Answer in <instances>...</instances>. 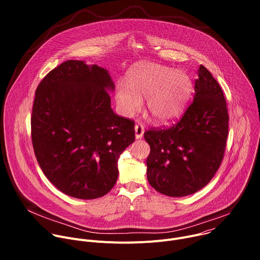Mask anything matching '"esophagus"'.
Returning a JSON list of instances; mask_svg holds the SVG:
<instances>
[{
	"label": "esophagus",
	"mask_w": 260,
	"mask_h": 260,
	"mask_svg": "<svg viewBox=\"0 0 260 260\" xmlns=\"http://www.w3.org/2000/svg\"><path fill=\"white\" fill-rule=\"evenodd\" d=\"M144 132H145V129H144V126L142 124H140V123L136 124V126H135V136H136L137 140L143 138Z\"/></svg>",
	"instance_id": "34e87169"
}]
</instances>
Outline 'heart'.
<instances>
[{
    "label": "heart",
    "mask_w": 260,
    "mask_h": 260,
    "mask_svg": "<svg viewBox=\"0 0 260 260\" xmlns=\"http://www.w3.org/2000/svg\"><path fill=\"white\" fill-rule=\"evenodd\" d=\"M126 85L119 84L115 101L121 115L139 113L147 99L148 113L157 123H168L181 115L191 91L190 78L182 71L153 62L136 66L128 73Z\"/></svg>",
    "instance_id": "1"
}]
</instances>
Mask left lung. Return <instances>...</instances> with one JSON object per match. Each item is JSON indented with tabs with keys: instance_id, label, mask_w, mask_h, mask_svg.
<instances>
[{
	"instance_id": "obj_1",
	"label": "left lung",
	"mask_w": 260,
	"mask_h": 260,
	"mask_svg": "<svg viewBox=\"0 0 260 260\" xmlns=\"http://www.w3.org/2000/svg\"><path fill=\"white\" fill-rule=\"evenodd\" d=\"M193 103L178 123L144 134L150 146L147 179L158 192L181 198L212 180L223 158L229 134L224 94L212 74L201 64Z\"/></svg>"
}]
</instances>
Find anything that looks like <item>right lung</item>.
Returning <instances> with one entry per match:
<instances>
[{
  "mask_svg": "<svg viewBox=\"0 0 260 260\" xmlns=\"http://www.w3.org/2000/svg\"><path fill=\"white\" fill-rule=\"evenodd\" d=\"M109 71L67 60L37 87L30 119L34 151L47 179L64 194L93 200L118 177V158L135 141L134 121L116 115Z\"/></svg>",
  "mask_w": 260,
  "mask_h": 260,
  "instance_id": "1",
  "label": "right lung"
}]
</instances>
